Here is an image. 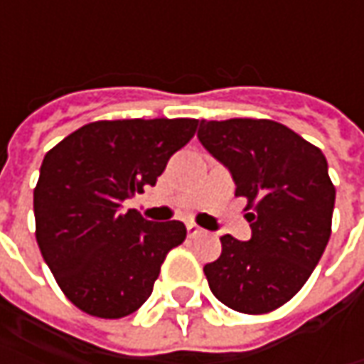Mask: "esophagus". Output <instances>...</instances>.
<instances>
[{
  "label": "esophagus",
  "mask_w": 364,
  "mask_h": 364,
  "mask_svg": "<svg viewBox=\"0 0 364 364\" xmlns=\"http://www.w3.org/2000/svg\"><path fill=\"white\" fill-rule=\"evenodd\" d=\"M186 229H188V237H192V239H194V237H203V235H206V231L200 229L198 225H194V223H188Z\"/></svg>",
  "instance_id": "1"
}]
</instances>
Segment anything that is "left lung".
I'll use <instances>...</instances> for the list:
<instances>
[{"instance_id": "8db88e82", "label": "left lung", "mask_w": 364, "mask_h": 364, "mask_svg": "<svg viewBox=\"0 0 364 364\" xmlns=\"http://www.w3.org/2000/svg\"><path fill=\"white\" fill-rule=\"evenodd\" d=\"M198 139L251 210V239L220 237V257L204 265L210 291L237 312H272L300 291L328 245L336 198L328 161L269 119H203Z\"/></svg>"}]
</instances>
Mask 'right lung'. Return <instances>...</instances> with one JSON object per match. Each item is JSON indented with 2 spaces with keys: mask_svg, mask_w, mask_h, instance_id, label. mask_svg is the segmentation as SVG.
I'll return each mask as SVG.
<instances>
[{
  "mask_svg": "<svg viewBox=\"0 0 364 364\" xmlns=\"http://www.w3.org/2000/svg\"><path fill=\"white\" fill-rule=\"evenodd\" d=\"M196 119L95 121L44 156L34 190L36 241L58 286L87 314L123 318L151 296L180 220L151 223L123 200L154 186L192 139Z\"/></svg>",
  "mask_w": 364,
  "mask_h": 364,
  "instance_id": "right-lung-1",
  "label": "right lung"
}]
</instances>
